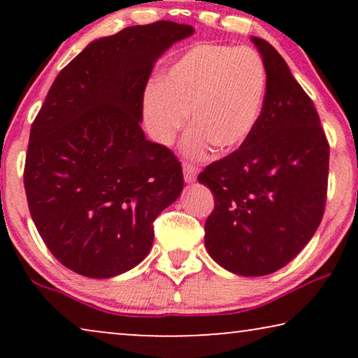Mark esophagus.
Returning <instances> with one entry per match:
<instances>
[{
	"instance_id": "34e87169",
	"label": "esophagus",
	"mask_w": 358,
	"mask_h": 358,
	"mask_svg": "<svg viewBox=\"0 0 358 358\" xmlns=\"http://www.w3.org/2000/svg\"><path fill=\"white\" fill-rule=\"evenodd\" d=\"M182 169H184V180L185 182H195V179H197V173H199V169L195 168L194 164H190V163H184L182 164Z\"/></svg>"
}]
</instances>
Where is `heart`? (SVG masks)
Returning a JSON list of instances; mask_svg holds the SVG:
<instances>
[{"label": "heart", "instance_id": "heart-1", "mask_svg": "<svg viewBox=\"0 0 358 358\" xmlns=\"http://www.w3.org/2000/svg\"><path fill=\"white\" fill-rule=\"evenodd\" d=\"M266 68L252 48L200 43L189 48L145 94L148 130L161 145H171L187 122L182 151L203 159L213 146L231 153L256 129L266 97Z\"/></svg>", "mask_w": 358, "mask_h": 358}]
</instances>
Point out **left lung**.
<instances>
[{
    "label": "left lung",
    "instance_id": "obj_1",
    "mask_svg": "<svg viewBox=\"0 0 358 358\" xmlns=\"http://www.w3.org/2000/svg\"><path fill=\"white\" fill-rule=\"evenodd\" d=\"M267 85L252 135L199 174L215 208L205 248L227 271L261 277L287 266L316 233L324 213L329 145L310 96L275 48L251 37Z\"/></svg>",
    "mask_w": 358,
    "mask_h": 358
}]
</instances>
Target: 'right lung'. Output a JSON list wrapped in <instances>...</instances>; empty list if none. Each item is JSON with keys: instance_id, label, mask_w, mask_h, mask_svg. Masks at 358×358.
Wrapping results in <instances>:
<instances>
[{"instance_id": "obj_1", "label": "right lung", "mask_w": 358, "mask_h": 358, "mask_svg": "<svg viewBox=\"0 0 358 358\" xmlns=\"http://www.w3.org/2000/svg\"><path fill=\"white\" fill-rule=\"evenodd\" d=\"M192 34L158 21L92 41L58 73L34 120L29 212L58 262L80 275L110 278L138 266L156 217L182 192L178 158L140 124L155 62Z\"/></svg>"}]
</instances>
